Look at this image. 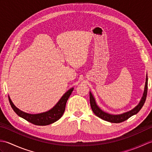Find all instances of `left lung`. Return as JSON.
<instances>
[{
    "label": "left lung",
    "mask_w": 152,
    "mask_h": 152,
    "mask_svg": "<svg viewBox=\"0 0 152 152\" xmlns=\"http://www.w3.org/2000/svg\"><path fill=\"white\" fill-rule=\"evenodd\" d=\"M147 93H148V76L146 75V83H145V88H144V91L142 97L139 104H138L136 107H134L133 109H132L131 110L124 113V114H118V115H113V114H108V113H106L104 111H102V110L97 106V104H96L94 96H93L92 93L91 92H89L90 105H91V107L93 113H94L96 116H98L99 118H101L102 119H103V120L107 121L111 123H115V124H118V123H121L127 120V119L131 118L132 115L137 114V113L140 110V109L142 108L145 101H146Z\"/></svg>",
    "instance_id": "8db88e82"
}]
</instances>
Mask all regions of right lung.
<instances>
[{"label": "right lung", "mask_w": 152, "mask_h": 152, "mask_svg": "<svg viewBox=\"0 0 152 152\" xmlns=\"http://www.w3.org/2000/svg\"><path fill=\"white\" fill-rule=\"evenodd\" d=\"M73 90L74 88H71L69 91H67L63 95L62 97L61 98V99L56 104V106L51 110H50L49 111L37 114H28V113L20 110L18 109L14 104V103L12 102L9 96L8 99L12 109L14 110V111L19 117L25 119V120H27V121L30 122L34 125H48L57 121L58 119H59L62 117L63 113L64 110H65L66 102Z\"/></svg>", "instance_id": "obj_1"}]
</instances>
